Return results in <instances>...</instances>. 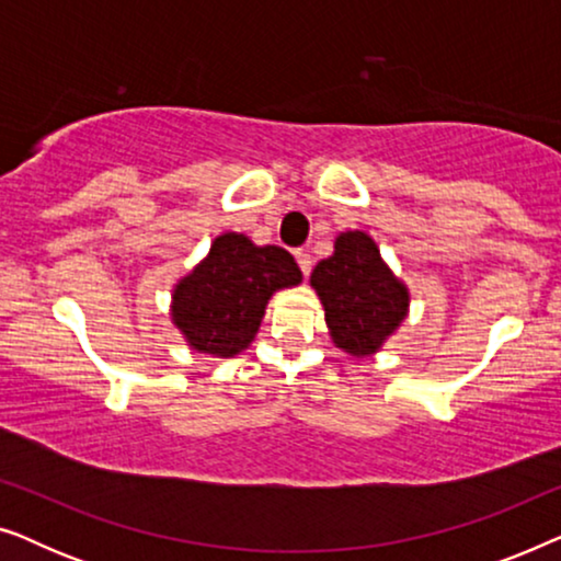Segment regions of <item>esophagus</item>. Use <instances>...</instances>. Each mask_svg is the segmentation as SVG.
Listing matches in <instances>:
<instances>
[{
    "instance_id": "34e87169",
    "label": "esophagus",
    "mask_w": 561,
    "mask_h": 561,
    "mask_svg": "<svg viewBox=\"0 0 561 561\" xmlns=\"http://www.w3.org/2000/svg\"><path fill=\"white\" fill-rule=\"evenodd\" d=\"M296 263H298V267H301L304 275H309L311 273V265H313L309 250H296Z\"/></svg>"
}]
</instances>
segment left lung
I'll return each mask as SVG.
<instances>
[{"mask_svg":"<svg viewBox=\"0 0 561 561\" xmlns=\"http://www.w3.org/2000/svg\"><path fill=\"white\" fill-rule=\"evenodd\" d=\"M334 344L352 357H370L401 327L409 313V288L380 257L365 232H342L332 257L311 273Z\"/></svg>","mask_w":561,"mask_h":561,"instance_id":"1","label":"left lung"}]
</instances>
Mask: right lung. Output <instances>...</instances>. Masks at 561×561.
<instances>
[{
    "mask_svg": "<svg viewBox=\"0 0 561 561\" xmlns=\"http://www.w3.org/2000/svg\"><path fill=\"white\" fill-rule=\"evenodd\" d=\"M301 283L288 250L225 232L209 255L175 283L171 319L191 350L234 357L255 340L265 306L280 288Z\"/></svg>",
    "mask_w": 561,
    "mask_h": 561,
    "instance_id": "1",
    "label": "right lung"
}]
</instances>
